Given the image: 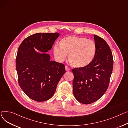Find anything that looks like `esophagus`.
Returning <instances> with one entry per match:
<instances>
[{"mask_svg": "<svg viewBox=\"0 0 128 128\" xmlns=\"http://www.w3.org/2000/svg\"><path fill=\"white\" fill-rule=\"evenodd\" d=\"M65 69H66V71H70V68L68 66H65Z\"/></svg>", "mask_w": 128, "mask_h": 128, "instance_id": "1", "label": "esophagus"}]
</instances>
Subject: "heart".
I'll use <instances>...</instances> for the list:
<instances>
[{"instance_id":"obj_1","label":"heart","mask_w":128,"mask_h":128,"mask_svg":"<svg viewBox=\"0 0 128 128\" xmlns=\"http://www.w3.org/2000/svg\"><path fill=\"white\" fill-rule=\"evenodd\" d=\"M60 46H54V54L58 62H62L69 54L71 64L76 68H84L90 64L95 56L96 45L94 41L83 37L69 36L60 41Z\"/></svg>"}]
</instances>
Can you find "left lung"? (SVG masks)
<instances>
[{
    "label": "left lung",
    "instance_id": "left-lung-1",
    "mask_svg": "<svg viewBox=\"0 0 128 128\" xmlns=\"http://www.w3.org/2000/svg\"><path fill=\"white\" fill-rule=\"evenodd\" d=\"M94 36L96 50L93 60L84 68L72 69L74 96L85 104L98 100L106 92L113 68V57L108 45L102 38Z\"/></svg>",
    "mask_w": 128,
    "mask_h": 128
}]
</instances>
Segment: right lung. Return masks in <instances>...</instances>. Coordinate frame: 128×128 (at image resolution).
I'll return each instance as SVG.
<instances>
[{"mask_svg":"<svg viewBox=\"0 0 128 128\" xmlns=\"http://www.w3.org/2000/svg\"><path fill=\"white\" fill-rule=\"evenodd\" d=\"M59 34L36 33L25 39L16 58L18 82L22 90L33 100L42 102L54 94L66 72L62 64L50 60L51 50ZM40 51L36 52L34 49Z\"/></svg>","mask_w":128,"mask_h":128,"instance_id":"obj_1","label":"right lung"}]
</instances>
